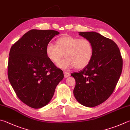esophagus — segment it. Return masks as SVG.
<instances>
[{
    "instance_id": "34e87169",
    "label": "esophagus",
    "mask_w": 130,
    "mask_h": 130,
    "mask_svg": "<svg viewBox=\"0 0 130 130\" xmlns=\"http://www.w3.org/2000/svg\"><path fill=\"white\" fill-rule=\"evenodd\" d=\"M63 74H64V77L65 78H68L70 75V74L67 72H63Z\"/></svg>"
}]
</instances>
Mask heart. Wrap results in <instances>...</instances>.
<instances>
[{
  "mask_svg": "<svg viewBox=\"0 0 130 130\" xmlns=\"http://www.w3.org/2000/svg\"><path fill=\"white\" fill-rule=\"evenodd\" d=\"M45 52L49 60L55 63H58L64 55L66 58L57 64L61 69L67 70L75 67L81 69L87 67L91 60L93 47L88 39L67 36L58 39L56 44L48 43Z\"/></svg>",
  "mask_w": 130,
  "mask_h": 130,
  "instance_id": "heart-1",
  "label": "heart"
}]
</instances>
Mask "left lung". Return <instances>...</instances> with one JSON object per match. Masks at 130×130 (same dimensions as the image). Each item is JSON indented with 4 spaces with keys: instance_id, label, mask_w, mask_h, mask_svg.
I'll return each mask as SVG.
<instances>
[{
    "instance_id": "8db88e82",
    "label": "left lung",
    "mask_w": 130,
    "mask_h": 130,
    "mask_svg": "<svg viewBox=\"0 0 130 130\" xmlns=\"http://www.w3.org/2000/svg\"><path fill=\"white\" fill-rule=\"evenodd\" d=\"M91 41L93 55L89 65L71 74L75 80L74 97L80 104L93 107L104 102L114 91L122 70L123 60L117 45L95 32H79Z\"/></svg>"
}]
</instances>
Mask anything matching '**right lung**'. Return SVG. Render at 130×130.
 <instances>
[{
    "label": "right lung",
    "mask_w": 130,
    "mask_h": 130,
    "mask_svg": "<svg viewBox=\"0 0 130 130\" xmlns=\"http://www.w3.org/2000/svg\"><path fill=\"white\" fill-rule=\"evenodd\" d=\"M54 30L31 29L11 46L8 77L16 95L29 107L40 108L50 102L62 70L47 57L46 45L56 35Z\"/></svg>",
    "instance_id": "add662e5"
}]
</instances>
